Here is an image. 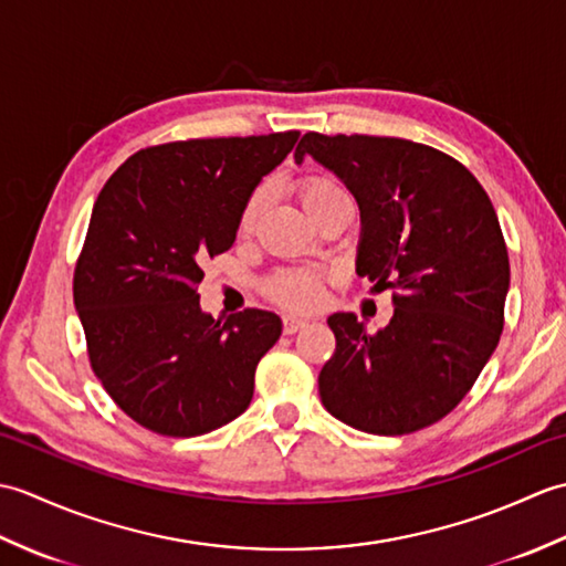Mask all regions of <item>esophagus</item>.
<instances>
[{
    "mask_svg": "<svg viewBox=\"0 0 566 566\" xmlns=\"http://www.w3.org/2000/svg\"><path fill=\"white\" fill-rule=\"evenodd\" d=\"M306 318H302V316H294V314H286V316H282V331H284V335H294L296 331H302L304 326H306Z\"/></svg>",
    "mask_w": 566,
    "mask_h": 566,
    "instance_id": "34e87169",
    "label": "esophagus"
}]
</instances>
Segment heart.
Wrapping results in <instances>:
<instances>
[{"label":"heart","mask_w":566,"mask_h":566,"mask_svg":"<svg viewBox=\"0 0 566 566\" xmlns=\"http://www.w3.org/2000/svg\"><path fill=\"white\" fill-rule=\"evenodd\" d=\"M347 197L345 187L328 175H308L302 182V201L308 213H314L323 203H328L333 199ZM270 199V189L268 185H258L250 191L243 209H240V219L238 226L240 231H252L258 226L260 216L268 207ZM268 294L290 308H311L318 304V298L323 294V272L318 270H308V268H292V270H280L274 272L268 280Z\"/></svg>","instance_id":"heart-1"}]
</instances>
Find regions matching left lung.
Segmentation results:
<instances>
[{
	"instance_id": "obj_1",
	"label": "left lung",
	"mask_w": 566,
	"mask_h": 566,
	"mask_svg": "<svg viewBox=\"0 0 566 566\" xmlns=\"http://www.w3.org/2000/svg\"><path fill=\"white\" fill-rule=\"evenodd\" d=\"M326 165L363 216L357 274L391 292L387 328L333 314L335 353L318 375L326 411L371 436L438 423L496 350L511 280L509 250L484 187L423 143L308 130L294 158Z\"/></svg>"
}]
</instances>
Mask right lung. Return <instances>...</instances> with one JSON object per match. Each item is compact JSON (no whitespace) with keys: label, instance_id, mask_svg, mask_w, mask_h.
Masks as SVG:
<instances>
[{"label":"right lung","instance_id":"right-lung-1","mask_svg":"<svg viewBox=\"0 0 566 566\" xmlns=\"http://www.w3.org/2000/svg\"><path fill=\"white\" fill-rule=\"evenodd\" d=\"M298 130L189 138L130 155L106 179L72 276L92 371L138 426L195 438L245 411L280 316L226 323L199 306L201 264L233 245L240 209Z\"/></svg>","mask_w":566,"mask_h":566}]
</instances>
